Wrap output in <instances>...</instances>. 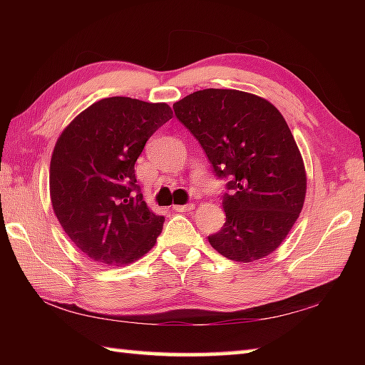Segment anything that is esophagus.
<instances>
[{
	"mask_svg": "<svg viewBox=\"0 0 365 365\" xmlns=\"http://www.w3.org/2000/svg\"><path fill=\"white\" fill-rule=\"evenodd\" d=\"M195 207V205L193 202H187V205H175L174 206V211L175 212H188V211H191V209Z\"/></svg>",
	"mask_w": 365,
	"mask_h": 365,
	"instance_id": "esophagus-1",
	"label": "esophagus"
}]
</instances>
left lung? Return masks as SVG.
Wrapping results in <instances>:
<instances>
[{"mask_svg":"<svg viewBox=\"0 0 365 365\" xmlns=\"http://www.w3.org/2000/svg\"><path fill=\"white\" fill-rule=\"evenodd\" d=\"M174 113L225 182V224L209 243L238 262L270 255L292 230L306 196L304 164L279 109L245 91L207 88L177 101Z\"/></svg>","mask_w":365,"mask_h":365,"instance_id":"obj_1","label":"left lung"}]
</instances>
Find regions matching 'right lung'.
I'll return each mask as SVG.
<instances>
[{
  "label": "right lung",
  "instance_id": "right-lung-1",
  "mask_svg": "<svg viewBox=\"0 0 365 365\" xmlns=\"http://www.w3.org/2000/svg\"><path fill=\"white\" fill-rule=\"evenodd\" d=\"M170 119L165 103L113 96L91 104L59 137L49 168L53 209L67 237L93 261L135 262L163 232L164 217L143 201L135 163Z\"/></svg>",
  "mask_w": 365,
  "mask_h": 365
}]
</instances>
